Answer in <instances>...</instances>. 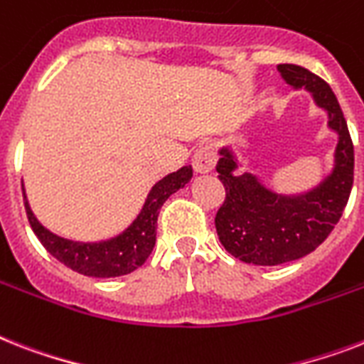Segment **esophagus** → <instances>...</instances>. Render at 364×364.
Returning <instances> with one entry per match:
<instances>
[{
    "mask_svg": "<svg viewBox=\"0 0 364 364\" xmlns=\"http://www.w3.org/2000/svg\"><path fill=\"white\" fill-rule=\"evenodd\" d=\"M215 164H217V153H215L213 146L205 144V146L198 147L194 156H192V166H194V172L208 173L215 168Z\"/></svg>",
    "mask_w": 364,
    "mask_h": 364,
    "instance_id": "esophagus-1",
    "label": "esophagus"
}]
</instances>
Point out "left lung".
I'll return each instance as SVG.
<instances>
[{
    "label": "left lung",
    "instance_id": "8db88e82",
    "mask_svg": "<svg viewBox=\"0 0 364 364\" xmlns=\"http://www.w3.org/2000/svg\"><path fill=\"white\" fill-rule=\"evenodd\" d=\"M294 87H306L329 112V127L338 132L335 170L320 187L303 196H279L252 173L233 176L237 162L223 149L217 172L226 198L215 217L218 239L232 256L254 265H280L320 247L341 220L353 185V141L335 93L326 80L299 65H279Z\"/></svg>",
    "mask_w": 364,
    "mask_h": 364
}]
</instances>
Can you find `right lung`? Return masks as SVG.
Wrapping results in <instances>:
<instances>
[{"label": "right lung", "instance_id": "add662e5", "mask_svg": "<svg viewBox=\"0 0 364 364\" xmlns=\"http://www.w3.org/2000/svg\"><path fill=\"white\" fill-rule=\"evenodd\" d=\"M191 177L192 166H183L181 170L161 179L151 188L146 203H144V209L134 223L121 235L108 239V241H100V243H76V241L59 237L44 228L35 218L33 211L29 209L22 185L23 205H26L31 230L35 232L38 241L43 243L44 249L48 250L55 259L85 277L112 279V277L132 273L134 269H138L146 262L155 247L159 211L173 192H177L191 181Z\"/></svg>", "mask_w": 364, "mask_h": 364}]
</instances>
